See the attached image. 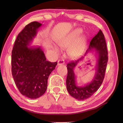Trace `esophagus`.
<instances>
[{
  "mask_svg": "<svg viewBox=\"0 0 123 123\" xmlns=\"http://www.w3.org/2000/svg\"><path fill=\"white\" fill-rule=\"evenodd\" d=\"M64 64V61L63 60H59L58 61H57V66H59V65L61 64Z\"/></svg>",
  "mask_w": 123,
  "mask_h": 123,
  "instance_id": "1",
  "label": "esophagus"
}]
</instances>
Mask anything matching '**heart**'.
Returning a JSON list of instances; mask_svg holds the SVG:
<instances>
[{
    "label": "heart",
    "instance_id": "1",
    "mask_svg": "<svg viewBox=\"0 0 123 123\" xmlns=\"http://www.w3.org/2000/svg\"><path fill=\"white\" fill-rule=\"evenodd\" d=\"M82 32L81 29L78 28L57 41V44L60 48L62 49L68 48L67 49V53L70 59H77L81 53L85 41V37L82 35L78 38L77 37ZM54 49L56 52H58V49L56 47H54Z\"/></svg>",
    "mask_w": 123,
    "mask_h": 123
}]
</instances>
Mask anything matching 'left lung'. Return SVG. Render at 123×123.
<instances>
[{
  "label": "left lung",
  "mask_w": 123,
  "mask_h": 123,
  "mask_svg": "<svg viewBox=\"0 0 123 123\" xmlns=\"http://www.w3.org/2000/svg\"><path fill=\"white\" fill-rule=\"evenodd\" d=\"M93 49L97 55V64L96 73L92 81L85 86L80 87L76 85V76L74 69L77 64L82 60L88 52ZM108 61V52L104 34L100 30L90 42L89 48L87 49L84 56H82L74 61L68 63V74L66 80L67 89L72 97L79 100H83L90 97L99 88L105 77L107 64Z\"/></svg>",
  "instance_id": "left-lung-1"
}]
</instances>
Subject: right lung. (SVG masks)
<instances>
[{
  "label": "right lung",
  "mask_w": 123,
  "mask_h": 123,
  "mask_svg": "<svg viewBox=\"0 0 123 123\" xmlns=\"http://www.w3.org/2000/svg\"><path fill=\"white\" fill-rule=\"evenodd\" d=\"M42 24L33 22L20 32L12 52V72L18 89L23 95L36 99L45 92L49 74L57 62L46 59L40 46H31Z\"/></svg>",
  "instance_id": "add662e5"
}]
</instances>
